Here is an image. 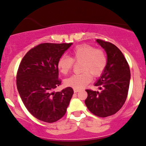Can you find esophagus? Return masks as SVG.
I'll use <instances>...</instances> for the list:
<instances>
[{"instance_id": "esophagus-1", "label": "esophagus", "mask_w": 146, "mask_h": 146, "mask_svg": "<svg viewBox=\"0 0 146 146\" xmlns=\"http://www.w3.org/2000/svg\"><path fill=\"white\" fill-rule=\"evenodd\" d=\"M80 90L79 89H77V88H74V92L75 93L78 92H79Z\"/></svg>"}]
</instances>
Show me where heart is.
<instances>
[{
    "label": "heart",
    "mask_w": 146,
    "mask_h": 146,
    "mask_svg": "<svg viewBox=\"0 0 146 146\" xmlns=\"http://www.w3.org/2000/svg\"><path fill=\"white\" fill-rule=\"evenodd\" d=\"M74 62L81 63L80 70L83 72L72 75L64 80L65 86L74 88H81L91 81V74L101 75L107 65V57L102 50H96L91 45H78L71 52V56H63L58 59L57 67L60 73L67 74L72 68Z\"/></svg>",
    "instance_id": "heart-1"
}]
</instances>
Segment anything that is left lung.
<instances>
[{"instance_id": "8db88e82", "label": "left lung", "mask_w": 146, "mask_h": 146, "mask_svg": "<svg viewBox=\"0 0 146 146\" xmlns=\"http://www.w3.org/2000/svg\"><path fill=\"white\" fill-rule=\"evenodd\" d=\"M107 54V65L94 83L101 92L86 90L87 108L94 115L107 117L114 114L125 103L129 90L130 70L121 50L114 44L96 39Z\"/></svg>"}]
</instances>
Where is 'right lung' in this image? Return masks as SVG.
I'll return each instance as SVG.
<instances>
[{"mask_svg":"<svg viewBox=\"0 0 146 146\" xmlns=\"http://www.w3.org/2000/svg\"><path fill=\"white\" fill-rule=\"evenodd\" d=\"M72 43H42L25 55L19 65L16 86L23 102L34 117L47 123L65 115L74 93L70 87L59 86L58 60Z\"/></svg>","mask_w":146,"mask_h":146,"instance_id":"add662e5","label":"right lung"}]
</instances>
